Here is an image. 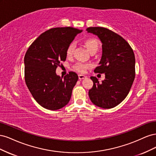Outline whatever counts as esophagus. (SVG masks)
Here are the masks:
<instances>
[{"instance_id":"obj_1","label":"esophagus","mask_w":156,"mask_h":156,"mask_svg":"<svg viewBox=\"0 0 156 156\" xmlns=\"http://www.w3.org/2000/svg\"><path fill=\"white\" fill-rule=\"evenodd\" d=\"M79 79H80V80H81V79H86L87 78V76H85V75H82V74H79Z\"/></svg>"}]
</instances>
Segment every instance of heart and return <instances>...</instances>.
Wrapping results in <instances>:
<instances>
[{
	"mask_svg": "<svg viewBox=\"0 0 156 156\" xmlns=\"http://www.w3.org/2000/svg\"><path fill=\"white\" fill-rule=\"evenodd\" d=\"M84 43L90 53H92V52H94V51L96 52L98 51V47H99V43H98V41L97 40L92 39V38L87 39L84 41ZM75 48V43H73V42L71 43L68 45V48L66 49V55L68 57H69V56H72V55L73 54ZM90 66H91V65L90 64L84 63L82 62H78L74 66V68L79 72L84 73L87 68H90Z\"/></svg>",
	"mask_w": 156,
	"mask_h": 156,
	"instance_id": "1",
	"label": "heart"
}]
</instances>
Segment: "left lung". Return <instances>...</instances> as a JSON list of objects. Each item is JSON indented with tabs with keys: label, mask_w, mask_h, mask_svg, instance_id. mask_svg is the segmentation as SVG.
I'll return each mask as SVG.
<instances>
[{
	"label": "left lung",
	"mask_w": 156,
	"mask_h": 156,
	"mask_svg": "<svg viewBox=\"0 0 156 156\" xmlns=\"http://www.w3.org/2000/svg\"><path fill=\"white\" fill-rule=\"evenodd\" d=\"M87 30L96 35L102 44V55L94 72L105 73L101 83L90 77L93 87L89 90L91 101L98 107L117 106L128 94L135 76V58L129 44L120 35L103 27H89Z\"/></svg>",
	"instance_id": "left-lung-1"
}]
</instances>
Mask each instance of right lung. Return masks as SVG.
Wrapping results in <instances>:
<instances>
[{
	"mask_svg": "<svg viewBox=\"0 0 156 156\" xmlns=\"http://www.w3.org/2000/svg\"><path fill=\"white\" fill-rule=\"evenodd\" d=\"M82 30L72 27L53 28L42 33L28 49L24 58L25 79L33 98L45 108L58 110L66 105L78 75L69 72L64 77L56 73L66 49Z\"/></svg>",
	"mask_w": 156,
	"mask_h": 156,
	"instance_id": "right-lung-1",
	"label": "right lung"
}]
</instances>
